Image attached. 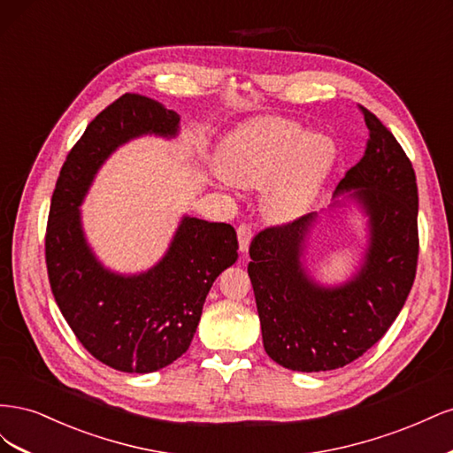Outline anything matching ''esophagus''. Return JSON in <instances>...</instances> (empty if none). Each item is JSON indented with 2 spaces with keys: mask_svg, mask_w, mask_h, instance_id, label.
<instances>
[{
  "mask_svg": "<svg viewBox=\"0 0 453 453\" xmlns=\"http://www.w3.org/2000/svg\"><path fill=\"white\" fill-rule=\"evenodd\" d=\"M253 240V230L250 225H240L238 226V243H240V251L248 253L250 251V243Z\"/></svg>",
  "mask_w": 453,
  "mask_h": 453,
  "instance_id": "obj_1",
  "label": "esophagus"
}]
</instances>
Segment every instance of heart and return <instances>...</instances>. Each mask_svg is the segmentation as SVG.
I'll return each instance as SVG.
<instances>
[{
    "label": "heart",
    "instance_id": "1",
    "mask_svg": "<svg viewBox=\"0 0 453 453\" xmlns=\"http://www.w3.org/2000/svg\"><path fill=\"white\" fill-rule=\"evenodd\" d=\"M336 162L325 134H308L295 120L258 117L230 132L219 149V170L240 188H265V211L278 223L295 221L318 198Z\"/></svg>",
    "mask_w": 453,
    "mask_h": 453
}]
</instances>
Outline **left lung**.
Segmentation results:
<instances>
[{
	"label": "left lung",
	"instance_id": "left-lung-1",
	"mask_svg": "<svg viewBox=\"0 0 453 453\" xmlns=\"http://www.w3.org/2000/svg\"><path fill=\"white\" fill-rule=\"evenodd\" d=\"M363 109L365 157L334 190L366 215L361 265L340 285L311 278L304 257L318 213L253 238L248 266L263 344L272 361L321 372L359 359L388 333L412 289L418 266V185L412 162L381 120Z\"/></svg>",
	"mask_w": 453,
	"mask_h": 453
}]
</instances>
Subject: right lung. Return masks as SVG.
Here are the masks:
<instances>
[{
	"mask_svg": "<svg viewBox=\"0 0 453 453\" xmlns=\"http://www.w3.org/2000/svg\"><path fill=\"white\" fill-rule=\"evenodd\" d=\"M180 119L147 96H120L70 150L50 202L45 257L54 300L85 349L120 372H157L181 357L213 281L238 260L234 228L188 215L164 257L140 273L105 268L87 242L79 208L104 162L142 135L173 140Z\"/></svg>",
	"mask_w": 453,
	"mask_h": 453,
	"instance_id": "add662e5",
	"label": "right lung"
}]
</instances>
